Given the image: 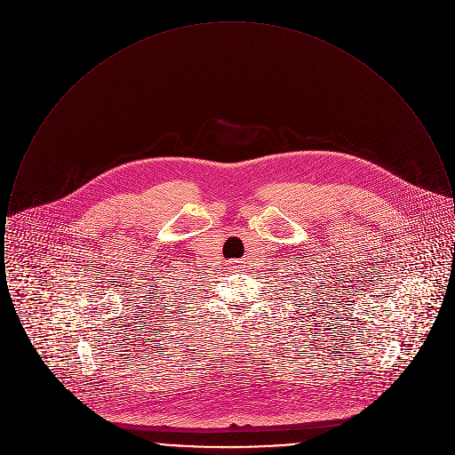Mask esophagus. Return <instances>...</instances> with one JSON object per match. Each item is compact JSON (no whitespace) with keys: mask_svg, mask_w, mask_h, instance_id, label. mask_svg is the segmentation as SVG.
Here are the masks:
<instances>
[{"mask_svg":"<svg viewBox=\"0 0 455 455\" xmlns=\"http://www.w3.org/2000/svg\"><path fill=\"white\" fill-rule=\"evenodd\" d=\"M240 262H242V260H238V259L228 260V266H230V267H234V269H238V267H240V266H242V264H240Z\"/></svg>","mask_w":455,"mask_h":455,"instance_id":"obj_1","label":"esophagus"}]
</instances>
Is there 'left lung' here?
I'll use <instances>...</instances> for the list:
<instances>
[{
    "instance_id": "obj_1",
    "label": "left lung",
    "mask_w": 455,
    "mask_h": 455,
    "mask_svg": "<svg viewBox=\"0 0 455 455\" xmlns=\"http://www.w3.org/2000/svg\"><path fill=\"white\" fill-rule=\"evenodd\" d=\"M291 278H293V276H291ZM295 284H299V282H295Z\"/></svg>"
}]
</instances>
